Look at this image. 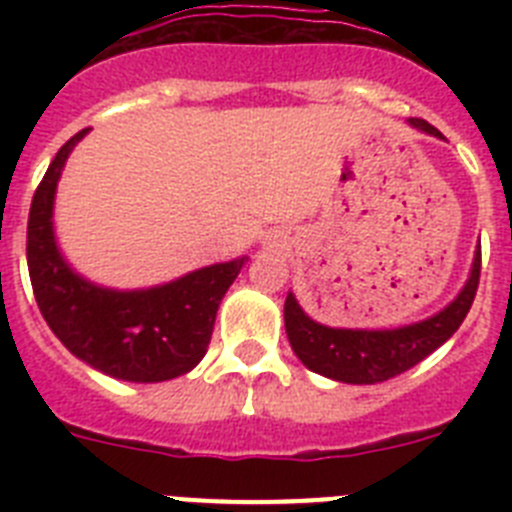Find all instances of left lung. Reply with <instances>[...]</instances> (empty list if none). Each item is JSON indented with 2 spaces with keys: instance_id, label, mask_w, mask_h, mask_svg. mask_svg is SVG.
Masks as SVG:
<instances>
[{
  "instance_id": "left-lung-1",
  "label": "left lung",
  "mask_w": 512,
  "mask_h": 512,
  "mask_svg": "<svg viewBox=\"0 0 512 512\" xmlns=\"http://www.w3.org/2000/svg\"><path fill=\"white\" fill-rule=\"evenodd\" d=\"M410 125L428 135L441 138L431 122L410 117ZM479 269H482V251L474 253L472 274L464 289L449 307L438 315L420 320L413 325H402L395 330H359V328H328L307 318L305 310L297 305L295 295L289 292L284 300V328L295 348L297 359L328 379L346 384H377L413 369L418 361L433 354L441 343L454 336L467 318L474 295L479 287Z\"/></svg>"
}]
</instances>
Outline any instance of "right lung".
Returning <instances> with one entry per match:
<instances>
[{
	"label": "right lung",
	"instance_id": "1",
	"mask_svg": "<svg viewBox=\"0 0 512 512\" xmlns=\"http://www.w3.org/2000/svg\"><path fill=\"white\" fill-rule=\"evenodd\" d=\"M87 130L56 153L27 217V269L35 302L76 359L125 382H166L192 372L207 354L217 307L246 259L212 264L151 289L97 287L81 279L56 246L53 200L63 164Z\"/></svg>",
	"mask_w": 512,
	"mask_h": 512
}]
</instances>
